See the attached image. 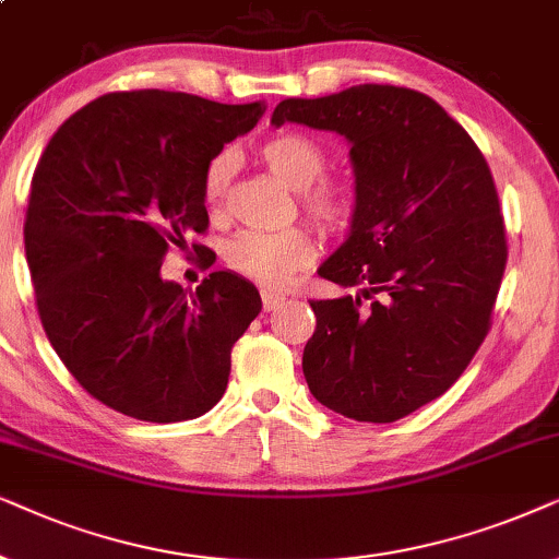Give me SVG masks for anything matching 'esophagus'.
Listing matches in <instances>:
<instances>
[{
  "label": "esophagus",
  "instance_id": "obj_1",
  "mask_svg": "<svg viewBox=\"0 0 559 559\" xmlns=\"http://www.w3.org/2000/svg\"><path fill=\"white\" fill-rule=\"evenodd\" d=\"M260 296H263V309H265V311H273V309H278L281 304H284V299H286L284 294H278V292H271V288H263V292H260Z\"/></svg>",
  "mask_w": 559,
  "mask_h": 559
}]
</instances>
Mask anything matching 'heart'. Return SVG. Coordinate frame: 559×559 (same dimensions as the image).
<instances>
[{
    "mask_svg": "<svg viewBox=\"0 0 559 559\" xmlns=\"http://www.w3.org/2000/svg\"><path fill=\"white\" fill-rule=\"evenodd\" d=\"M260 158L281 183L299 191L304 212L319 227H345L347 219L353 217V191L340 181H317L326 160L317 140L301 135V132H281L260 145ZM233 168V153L227 151L214 155L206 166L202 199L210 214H219L225 206ZM314 237L304 227L281 229V233L245 229L225 245V263L229 271L263 286H286L296 273L314 263Z\"/></svg>",
    "mask_w": 559,
    "mask_h": 559,
    "instance_id": "b5f03b06",
    "label": "heart"
}]
</instances>
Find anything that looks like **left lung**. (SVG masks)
I'll list each match as a JSON object with an SVG mask.
<instances>
[{
  "mask_svg": "<svg viewBox=\"0 0 559 559\" xmlns=\"http://www.w3.org/2000/svg\"><path fill=\"white\" fill-rule=\"evenodd\" d=\"M330 130L349 145L355 210L319 275L357 296L309 301L311 396L355 421H396L442 396L486 340L506 267L488 163L431 96L360 84L284 99L271 124Z\"/></svg>",
  "mask_w": 559,
  "mask_h": 559,
  "instance_id": "8db88e82",
  "label": "left lung"
}]
</instances>
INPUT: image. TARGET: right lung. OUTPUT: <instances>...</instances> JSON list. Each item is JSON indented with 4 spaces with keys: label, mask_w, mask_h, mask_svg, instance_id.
I'll return each instance as SVG.
<instances>
[{
    "label": "right lung",
    "mask_w": 559,
    "mask_h": 559,
    "mask_svg": "<svg viewBox=\"0 0 559 559\" xmlns=\"http://www.w3.org/2000/svg\"><path fill=\"white\" fill-rule=\"evenodd\" d=\"M263 111L160 88L104 94L66 119L37 163L25 255L43 330L119 414L197 419L227 389L233 345L263 307L258 288L214 271L183 292L160 265L210 225L204 170Z\"/></svg>",
    "instance_id": "add662e5"
}]
</instances>
